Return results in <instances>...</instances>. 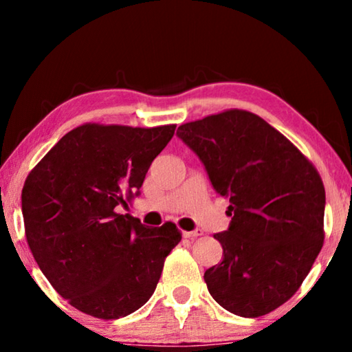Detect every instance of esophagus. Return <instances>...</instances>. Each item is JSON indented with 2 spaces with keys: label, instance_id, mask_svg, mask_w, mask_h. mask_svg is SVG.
Instances as JSON below:
<instances>
[{
  "label": "esophagus",
  "instance_id": "1",
  "mask_svg": "<svg viewBox=\"0 0 352 352\" xmlns=\"http://www.w3.org/2000/svg\"><path fill=\"white\" fill-rule=\"evenodd\" d=\"M204 234V231H201L200 228L194 230V231H183V237H188V239H194V237H199Z\"/></svg>",
  "mask_w": 352,
  "mask_h": 352
}]
</instances>
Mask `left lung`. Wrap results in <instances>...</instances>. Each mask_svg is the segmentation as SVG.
<instances>
[{"instance_id":"obj_1","label":"left lung","mask_w":352,"mask_h":352,"mask_svg":"<svg viewBox=\"0 0 352 352\" xmlns=\"http://www.w3.org/2000/svg\"><path fill=\"white\" fill-rule=\"evenodd\" d=\"M230 200L228 230L214 234L220 264L205 272L226 311L256 318L300 289L324 241V186L314 164L254 113L226 110L177 130Z\"/></svg>"}]
</instances>
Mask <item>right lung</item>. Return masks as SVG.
<instances>
[{"label": "right lung", "mask_w": 352, "mask_h": 352, "mask_svg": "<svg viewBox=\"0 0 352 352\" xmlns=\"http://www.w3.org/2000/svg\"><path fill=\"white\" fill-rule=\"evenodd\" d=\"M175 124H83L29 172L21 192L28 245L58 295L91 317L116 320L152 296L182 241L175 223L142 225L118 208L140 194Z\"/></svg>", "instance_id": "right-lung-1"}]
</instances>
